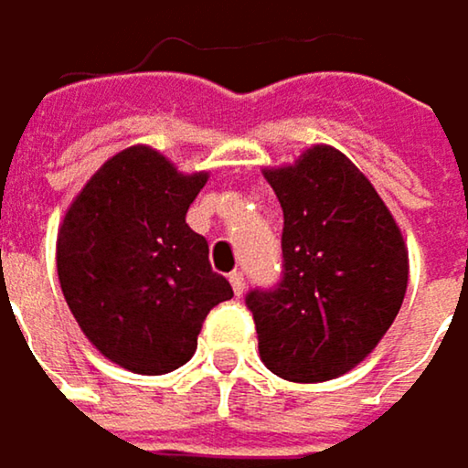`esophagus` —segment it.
<instances>
[{
    "mask_svg": "<svg viewBox=\"0 0 468 468\" xmlns=\"http://www.w3.org/2000/svg\"><path fill=\"white\" fill-rule=\"evenodd\" d=\"M229 281H231V286H234V292H237V294H242V292H245V275H242V272H231V275H229Z\"/></svg>",
    "mask_w": 468,
    "mask_h": 468,
    "instance_id": "esophagus-1",
    "label": "esophagus"
}]
</instances>
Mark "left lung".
Here are the masks:
<instances>
[{
    "mask_svg": "<svg viewBox=\"0 0 468 468\" xmlns=\"http://www.w3.org/2000/svg\"><path fill=\"white\" fill-rule=\"evenodd\" d=\"M283 207V272L253 289L264 365L292 381H327L362 362L395 322L409 253L367 176L333 146H311L294 165L267 168Z\"/></svg>",
    "mask_w": 468,
    "mask_h": 468,
    "instance_id": "left-lung-1",
    "label": "left lung"
}]
</instances>
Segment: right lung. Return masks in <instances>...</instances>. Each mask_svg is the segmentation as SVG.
<instances>
[{"label":"right lung","mask_w":468,"mask_h":468,"mask_svg":"<svg viewBox=\"0 0 468 468\" xmlns=\"http://www.w3.org/2000/svg\"><path fill=\"white\" fill-rule=\"evenodd\" d=\"M204 185V171L179 174L160 152L130 146L95 171L59 226L68 308L92 346L133 373L185 365L207 314L234 297L185 223Z\"/></svg>","instance_id":"right-lung-1"}]
</instances>
